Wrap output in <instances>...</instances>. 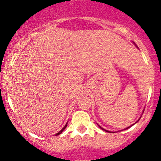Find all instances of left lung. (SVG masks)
<instances>
[{"instance_id": "8db88e82", "label": "left lung", "mask_w": 161, "mask_h": 161, "mask_svg": "<svg viewBox=\"0 0 161 161\" xmlns=\"http://www.w3.org/2000/svg\"><path fill=\"white\" fill-rule=\"evenodd\" d=\"M139 120H138V121H139ZM137 121H136V123H137ZM136 123H135V124H136ZM133 125H134V124H133ZM131 126H129V127H131ZM99 127H100V129H103V130H104V131H108V130H105V129H103V128H101V127H100V125H99ZM109 132H110V131H109Z\"/></svg>"}]
</instances>
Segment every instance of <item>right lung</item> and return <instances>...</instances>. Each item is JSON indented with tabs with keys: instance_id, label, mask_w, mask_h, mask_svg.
Wrapping results in <instances>:
<instances>
[{
	"instance_id": "right-lung-1",
	"label": "right lung",
	"mask_w": 161,
	"mask_h": 161,
	"mask_svg": "<svg viewBox=\"0 0 161 161\" xmlns=\"http://www.w3.org/2000/svg\"><path fill=\"white\" fill-rule=\"evenodd\" d=\"M66 127H67V124H66V125H65V126H64V128H63V129H61V131H59V132H58V133H57V134H56V136H58V135H60V134H61V133H62V131H64V129H65V128H66Z\"/></svg>"
}]
</instances>
